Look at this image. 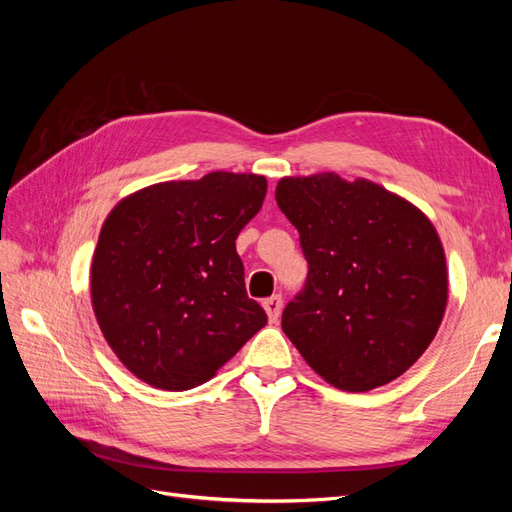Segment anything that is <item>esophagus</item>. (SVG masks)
<instances>
[{
    "label": "esophagus",
    "instance_id": "1",
    "mask_svg": "<svg viewBox=\"0 0 512 512\" xmlns=\"http://www.w3.org/2000/svg\"><path fill=\"white\" fill-rule=\"evenodd\" d=\"M282 305H284V301H282L280 294H273V297H269V299L262 301V307H265V312H267V316H269V320H271V322H275L277 318H280V314H282Z\"/></svg>",
    "mask_w": 512,
    "mask_h": 512
}]
</instances>
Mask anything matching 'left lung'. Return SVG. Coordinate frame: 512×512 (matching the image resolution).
<instances>
[{
  "label": "left lung",
  "mask_w": 512,
  "mask_h": 512,
  "mask_svg": "<svg viewBox=\"0 0 512 512\" xmlns=\"http://www.w3.org/2000/svg\"><path fill=\"white\" fill-rule=\"evenodd\" d=\"M275 200L299 230L307 282L282 314L305 363L339 391L365 393L408 371L436 337L448 271L436 226L369 179L284 177Z\"/></svg>",
  "instance_id": "1"
}]
</instances>
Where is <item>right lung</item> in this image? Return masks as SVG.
<instances>
[{
    "instance_id": "obj_1",
    "label": "right lung",
    "mask_w": 512,
    "mask_h": 512,
    "mask_svg": "<svg viewBox=\"0 0 512 512\" xmlns=\"http://www.w3.org/2000/svg\"><path fill=\"white\" fill-rule=\"evenodd\" d=\"M265 194L262 175L215 170L153 183L106 215L91 260V307L138 380L194 389L265 327L235 247Z\"/></svg>"
}]
</instances>
